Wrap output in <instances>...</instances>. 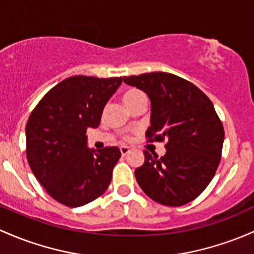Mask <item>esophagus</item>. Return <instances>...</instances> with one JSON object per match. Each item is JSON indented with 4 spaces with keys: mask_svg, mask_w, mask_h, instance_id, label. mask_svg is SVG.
Masks as SVG:
<instances>
[{
    "mask_svg": "<svg viewBox=\"0 0 254 254\" xmlns=\"http://www.w3.org/2000/svg\"><path fill=\"white\" fill-rule=\"evenodd\" d=\"M120 152H122V156H127L130 152V148L127 147V146H122V147H120Z\"/></svg>",
    "mask_w": 254,
    "mask_h": 254,
    "instance_id": "obj_1",
    "label": "esophagus"
}]
</instances>
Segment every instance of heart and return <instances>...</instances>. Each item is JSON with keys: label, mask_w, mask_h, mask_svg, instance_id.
<instances>
[{"label": "heart", "mask_w": 254, "mask_h": 254, "mask_svg": "<svg viewBox=\"0 0 254 254\" xmlns=\"http://www.w3.org/2000/svg\"><path fill=\"white\" fill-rule=\"evenodd\" d=\"M142 95H143V93L137 91V90H129L127 92H125L124 97H123V98H124V102H125V105H127V103L131 102V101H134L135 98L140 97V96H142Z\"/></svg>", "instance_id": "obj_1"}]
</instances>
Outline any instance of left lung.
Wrapping results in <instances>:
<instances>
[{
    "label": "left lung",
    "mask_w": 254,
    "mask_h": 254,
    "mask_svg": "<svg viewBox=\"0 0 254 254\" xmlns=\"http://www.w3.org/2000/svg\"><path fill=\"white\" fill-rule=\"evenodd\" d=\"M124 82L151 100L149 142L167 141L161 158L143 151L145 163L135 170L137 184L161 204L193 201L214 178L221 158L224 127L214 106L198 87L174 74L153 71L124 76Z\"/></svg>",
    "instance_id": "8db88e82"
}]
</instances>
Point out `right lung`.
<instances>
[{
	"label": "right lung",
	"instance_id": "right-lung-1",
	"mask_svg": "<svg viewBox=\"0 0 254 254\" xmlns=\"http://www.w3.org/2000/svg\"><path fill=\"white\" fill-rule=\"evenodd\" d=\"M123 78L76 75L41 98L25 127L31 172L52 198L66 207L92 202L107 190L118 147L90 149L86 131L100 125L103 108Z\"/></svg>",
	"mask_w": 254,
	"mask_h": 254
}]
</instances>
